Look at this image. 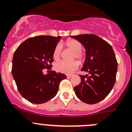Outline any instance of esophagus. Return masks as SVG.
I'll return each instance as SVG.
<instances>
[{
	"instance_id": "esophagus-1",
	"label": "esophagus",
	"mask_w": 132,
	"mask_h": 132,
	"mask_svg": "<svg viewBox=\"0 0 132 132\" xmlns=\"http://www.w3.org/2000/svg\"><path fill=\"white\" fill-rule=\"evenodd\" d=\"M73 76V75H72V74L66 75V77H67V78H71V77H72Z\"/></svg>"
}]
</instances>
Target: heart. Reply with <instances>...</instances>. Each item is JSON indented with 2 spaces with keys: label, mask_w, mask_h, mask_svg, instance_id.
Instances as JSON below:
<instances>
[{
  "label": "heart",
  "mask_w": 132,
  "mask_h": 132,
  "mask_svg": "<svg viewBox=\"0 0 132 132\" xmlns=\"http://www.w3.org/2000/svg\"><path fill=\"white\" fill-rule=\"evenodd\" d=\"M64 45L70 48L73 51H74V54L73 55V59H77L79 61H82L84 59V54L82 52V45L79 41L75 39H70L66 41ZM62 51V45L61 44H57L54 48V50L53 51V58L55 61H57L61 57ZM54 68H55V70L58 72L65 74H70L72 73L74 71L78 69V63L75 61H71V62L61 61L57 62Z\"/></svg>",
  "instance_id": "heart-1"
}]
</instances>
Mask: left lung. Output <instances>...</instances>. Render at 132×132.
Here are the masks:
<instances>
[{"label": "left lung", "mask_w": 132, "mask_h": 132, "mask_svg": "<svg viewBox=\"0 0 132 132\" xmlns=\"http://www.w3.org/2000/svg\"><path fill=\"white\" fill-rule=\"evenodd\" d=\"M84 46L86 57L80 75L81 82L74 87L79 100L87 104L103 100L112 89L116 79L118 62L112 47L95 34L71 36Z\"/></svg>", "instance_id": "1"}]
</instances>
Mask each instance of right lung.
Masks as SVG:
<instances>
[{"label":"right lung","instance_id":"right-lung-1","mask_svg":"<svg viewBox=\"0 0 132 132\" xmlns=\"http://www.w3.org/2000/svg\"><path fill=\"white\" fill-rule=\"evenodd\" d=\"M61 36H38L26 39L14 52L12 75L21 95L35 104L45 103L57 94L64 74L50 71L44 75L43 70H50L53 51Z\"/></svg>","mask_w":132,"mask_h":132}]
</instances>
